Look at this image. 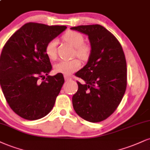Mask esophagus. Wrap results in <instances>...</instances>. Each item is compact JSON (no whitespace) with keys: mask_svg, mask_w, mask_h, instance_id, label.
Masks as SVG:
<instances>
[{"mask_svg":"<svg viewBox=\"0 0 150 150\" xmlns=\"http://www.w3.org/2000/svg\"><path fill=\"white\" fill-rule=\"evenodd\" d=\"M64 79L66 81H68V80H71V77H70V76H68V75H64Z\"/></svg>","mask_w":150,"mask_h":150,"instance_id":"1","label":"esophagus"}]
</instances>
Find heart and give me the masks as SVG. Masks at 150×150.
Instances as JSON below:
<instances>
[{"instance_id":"b5f03b06","label":"heart","mask_w":150,"mask_h":150,"mask_svg":"<svg viewBox=\"0 0 150 150\" xmlns=\"http://www.w3.org/2000/svg\"><path fill=\"white\" fill-rule=\"evenodd\" d=\"M63 39L75 48V55L82 60L86 61L91 55V46L84 43V36L75 30H69L63 35ZM57 40L52 39L46 44L45 52L49 59L55 60L57 57ZM80 61L78 59H73L70 61H60L54 66V70L58 73L65 75H72L73 73L80 69Z\"/></svg>"}]
</instances>
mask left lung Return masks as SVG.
I'll return each instance as SVG.
<instances>
[{"instance_id": "obj_1", "label": "left lung", "mask_w": 150, "mask_h": 150, "mask_svg": "<svg viewBox=\"0 0 150 150\" xmlns=\"http://www.w3.org/2000/svg\"><path fill=\"white\" fill-rule=\"evenodd\" d=\"M86 34L91 47L87 64L75 73L85 82L77 81L73 95L75 111L90 122L109 117L122 101L127 85V61L122 45L115 36L99 24L72 27Z\"/></svg>"}]
</instances>
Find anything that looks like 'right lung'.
<instances>
[{"mask_svg":"<svg viewBox=\"0 0 150 150\" xmlns=\"http://www.w3.org/2000/svg\"><path fill=\"white\" fill-rule=\"evenodd\" d=\"M66 28L27 23L3 47L0 57L2 91L12 110L25 120L42 118L54 105L64 78L61 73L48 75L52 65L45 47ZM40 78L45 80L39 82Z\"/></svg>","mask_w":150,"mask_h":150,"instance_id":"right-lung-1","label":"right lung"}]
</instances>
